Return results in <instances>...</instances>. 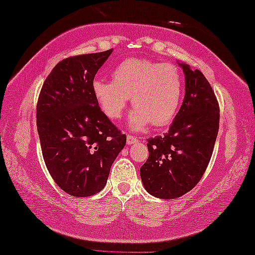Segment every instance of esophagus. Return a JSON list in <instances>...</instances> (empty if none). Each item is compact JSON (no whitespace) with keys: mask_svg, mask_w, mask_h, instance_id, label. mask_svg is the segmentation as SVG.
Wrapping results in <instances>:
<instances>
[{"mask_svg":"<svg viewBox=\"0 0 255 255\" xmlns=\"http://www.w3.org/2000/svg\"><path fill=\"white\" fill-rule=\"evenodd\" d=\"M137 142V138L135 137V136H133V135H128L127 136V143H128V145H132V144H134V143H136Z\"/></svg>","mask_w":255,"mask_h":255,"instance_id":"34e87169","label":"esophagus"}]
</instances>
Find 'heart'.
Here are the masks:
<instances>
[{"mask_svg": "<svg viewBox=\"0 0 255 255\" xmlns=\"http://www.w3.org/2000/svg\"><path fill=\"white\" fill-rule=\"evenodd\" d=\"M112 78H95L91 85L98 105L110 120L122 117L131 97L135 110L128 126L133 131H142L150 122L162 127L173 121L183 93V76L175 65L128 58L114 67Z\"/></svg>", "mask_w": 255, "mask_h": 255, "instance_id": "1", "label": "heart"}]
</instances>
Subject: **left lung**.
Segmentation results:
<instances>
[{
  "instance_id": "left-lung-1",
  "label": "left lung",
  "mask_w": 255,
  "mask_h": 255,
  "mask_svg": "<svg viewBox=\"0 0 255 255\" xmlns=\"http://www.w3.org/2000/svg\"><path fill=\"white\" fill-rule=\"evenodd\" d=\"M183 68L185 98L169 131L148 138V158L139 174L154 197L174 199L198 184L209 164L219 131V103L202 72Z\"/></svg>"
}]
</instances>
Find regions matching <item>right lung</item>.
I'll return each mask as SVG.
<instances>
[{
  "mask_svg": "<svg viewBox=\"0 0 255 255\" xmlns=\"http://www.w3.org/2000/svg\"><path fill=\"white\" fill-rule=\"evenodd\" d=\"M112 49L59 61L46 78L36 108L46 167L67 194L89 197L105 188L111 166L126 146L101 111L92 81Z\"/></svg>",
  "mask_w": 255,
  "mask_h": 255,
  "instance_id": "add662e5",
  "label": "right lung"
}]
</instances>
